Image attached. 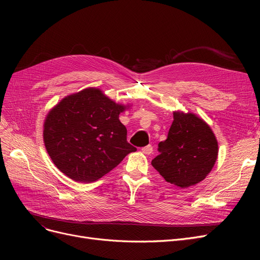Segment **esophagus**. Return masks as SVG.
<instances>
[{"label": "esophagus", "instance_id": "34e87169", "mask_svg": "<svg viewBox=\"0 0 260 260\" xmlns=\"http://www.w3.org/2000/svg\"><path fill=\"white\" fill-rule=\"evenodd\" d=\"M142 152H143L144 154H146V155L152 154V153H153V146L148 144V145H146V146L142 147Z\"/></svg>", "mask_w": 260, "mask_h": 260}]
</instances>
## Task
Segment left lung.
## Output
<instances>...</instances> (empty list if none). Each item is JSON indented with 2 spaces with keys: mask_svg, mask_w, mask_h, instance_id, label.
I'll use <instances>...</instances> for the list:
<instances>
[{
  "mask_svg": "<svg viewBox=\"0 0 260 260\" xmlns=\"http://www.w3.org/2000/svg\"><path fill=\"white\" fill-rule=\"evenodd\" d=\"M218 142L202 118L192 113H174L167 139L158 144L152 166L167 182L181 188L206 178L217 160Z\"/></svg>",
  "mask_w": 260,
  "mask_h": 260,
  "instance_id": "obj_1",
  "label": "left lung"
}]
</instances>
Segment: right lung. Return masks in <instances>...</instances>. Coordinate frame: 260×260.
<instances>
[{
  "mask_svg": "<svg viewBox=\"0 0 260 260\" xmlns=\"http://www.w3.org/2000/svg\"><path fill=\"white\" fill-rule=\"evenodd\" d=\"M124 109L95 88L62 99L46 116L43 130L46 151L55 166L77 182L89 183L136 152L119 120Z\"/></svg>",
  "mask_w": 260,
  "mask_h": 260,
  "instance_id": "add662e5",
  "label": "right lung"
}]
</instances>
